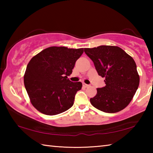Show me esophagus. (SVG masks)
<instances>
[{
	"instance_id": "obj_1",
	"label": "esophagus",
	"mask_w": 153,
	"mask_h": 153,
	"mask_svg": "<svg viewBox=\"0 0 153 153\" xmlns=\"http://www.w3.org/2000/svg\"><path fill=\"white\" fill-rule=\"evenodd\" d=\"M82 85H83V86L85 87V88H88V87H89V86H90V85H88V84H85V83H83Z\"/></svg>"
}]
</instances>
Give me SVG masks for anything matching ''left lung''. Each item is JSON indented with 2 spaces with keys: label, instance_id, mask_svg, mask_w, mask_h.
<instances>
[{
  "label": "left lung",
  "instance_id": "left-lung-1",
  "mask_svg": "<svg viewBox=\"0 0 153 153\" xmlns=\"http://www.w3.org/2000/svg\"><path fill=\"white\" fill-rule=\"evenodd\" d=\"M94 63L98 74L105 77L106 86L97 88V94L90 99L93 107L105 113L123 110L138 89L140 77L135 61L123 49L114 46L84 48Z\"/></svg>",
  "mask_w": 153,
  "mask_h": 153
}]
</instances>
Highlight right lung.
<instances>
[{
  "instance_id": "1",
  "label": "right lung",
  "mask_w": 153,
  "mask_h": 153,
  "mask_svg": "<svg viewBox=\"0 0 153 153\" xmlns=\"http://www.w3.org/2000/svg\"><path fill=\"white\" fill-rule=\"evenodd\" d=\"M84 48L51 46L32 58L24 77L30 101L43 114L55 115L70 108L81 90L80 82L67 79Z\"/></svg>"
}]
</instances>
